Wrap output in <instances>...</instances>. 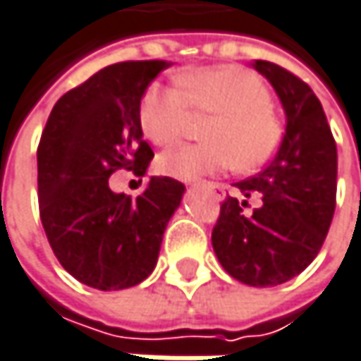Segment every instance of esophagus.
<instances>
[{"mask_svg":"<svg viewBox=\"0 0 361 361\" xmlns=\"http://www.w3.org/2000/svg\"><path fill=\"white\" fill-rule=\"evenodd\" d=\"M204 188H207V190H209V192L213 194L216 200H221V198L225 196V188H223L221 183H207Z\"/></svg>","mask_w":361,"mask_h":361,"instance_id":"1","label":"esophagus"}]
</instances>
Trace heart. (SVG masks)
<instances>
[{
    "label": "heart",
    "instance_id": "heart-1",
    "mask_svg": "<svg viewBox=\"0 0 361 361\" xmlns=\"http://www.w3.org/2000/svg\"><path fill=\"white\" fill-rule=\"evenodd\" d=\"M178 82H152L140 99V126L150 142L167 147L180 140L190 107L216 115L204 132L209 142L161 154L163 173L194 180L231 165L254 171L273 159L283 128L271 109L273 94L260 76L240 66H211L181 74Z\"/></svg>",
    "mask_w": 361,
    "mask_h": 361
}]
</instances>
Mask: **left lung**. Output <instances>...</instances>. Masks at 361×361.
<instances>
[{
    "label": "left lung",
    "mask_w": 361,
    "mask_h": 361,
    "mask_svg": "<svg viewBox=\"0 0 361 361\" xmlns=\"http://www.w3.org/2000/svg\"><path fill=\"white\" fill-rule=\"evenodd\" d=\"M254 70L273 84L285 109V136L275 159L254 178L238 181L260 207L227 196L213 227L221 267L252 287H273L300 275L324 244L337 198V145L318 97L304 80L273 61Z\"/></svg>",
    "instance_id": "8db88e82"
}]
</instances>
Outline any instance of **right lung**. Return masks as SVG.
<instances>
[{
  "mask_svg": "<svg viewBox=\"0 0 361 361\" xmlns=\"http://www.w3.org/2000/svg\"><path fill=\"white\" fill-rule=\"evenodd\" d=\"M169 61H119L68 90L37 148L39 213L59 264L80 283L115 291L152 273L183 183L150 178L132 198L115 194L117 169L147 173L154 152L142 140L140 99Z\"/></svg>",
  "mask_w": 361,
  "mask_h": 361,
  "instance_id": "add662e5",
  "label": "right lung"
}]
</instances>
